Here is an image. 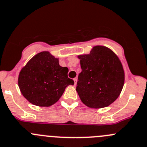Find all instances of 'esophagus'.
Returning <instances> with one entry per match:
<instances>
[{
  "instance_id": "esophagus-1",
  "label": "esophagus",
  "mask_w": 147,
  "mask_h": 147,
  "mask_svg": "<svg viewBox=\"0 0 147 147\" xmlns=\"http://www.w3.org/2000/svg\"><path fill=\"white\" fill-rule=\"evenodd\" d=\"M74 82H75V85H76V83H77V81H78V78H74Z\"/></svg>"
}]
</instances>
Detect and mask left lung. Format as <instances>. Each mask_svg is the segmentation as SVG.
I'll return each instance as SVG.
<instances>
[{"label":"left lung","mask_w":147,"mask_h":147,"mask_svg":"<svg viewBox=\"0 0 147 147\" xmlns=\"http://www.w3.org/2000/svg\"><path fill=\"white\" fill-rule=\"evenodd\" d=\"M82 71L76 90L90 108H104L114 102L124 83V71L118 57L108 48L94 47L88 55L78 57Z\"/></svg>","instance_id":"obj_1"}]
</instances>
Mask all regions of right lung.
Here are the masks:
<instances>
[{"label": "right lung", "mask_w": 147, "mask_h": 147, "mask_svg": "<svg viewBox=\"0 0 147 147\" xmlns=\"http://www.w3.org/2000/svg\"><path fill=\"white\" fill-rule=\"evenodd\" d=\"M68 68L61 67L58 59L48 52L34 57L21 70L18 86L24 98L39 106H50L58 101L73 80L67 76Z\"/></svg>", "instance_id": "right-lung-1"}]
</instances>
